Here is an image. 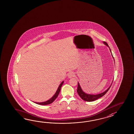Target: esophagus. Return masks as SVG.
<instances>
[{
	"mask_svg": "<svg viewBox=\"0 0 134 134\" xmlns=\"http://www.w3.org/2000/svg\"><path fill=\"white\" fill-rule=\"evenodd\" d=\"M74 76H75V74L73 72H70L68 73V78H70V79L72 77H74Z\"/></svg>",
	"mask_w": 134,
	"mask_h": 134,
	"instance_id": "34e87169",
	"label": "esophagus"
}]
</instances>
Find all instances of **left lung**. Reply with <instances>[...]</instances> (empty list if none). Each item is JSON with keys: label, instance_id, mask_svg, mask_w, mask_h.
Listing matches in <instances>:
<instances>
[{"label": "left lung", "instance_id": "left-lung-1", "mask_svg": "<svg viewBox=\"0 0 134 134\" xmlns=\"http://www.w3.org/2000/svg\"><path fill=\"white\" fill-rule=\"evenodd\" d=\"M103 43L105 44L106 46H108L109 47V46L108 44H107V43L105 42H103ZM110 51L111 52L110 49ZM111 55L113 56V54H111ZM111 86V84L109 87L108 88L107 90H106L105 91L103 92V93H101L100 94H96V95H92V94H88L85 93L84 91H83L81 89L79 83L78 82V86H77V92L78 94L79 95L80 97L82 100H84L87 101V102H93V101H94L95 100L99 99L100 97H103V96H104L106 93V92L108 91L110 89Z\"/></svg>", "mask_w": 134, "mask_h": 134}]
</instances>
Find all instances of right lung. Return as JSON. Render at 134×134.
Wrapping results in <instances>:
<instances>
[{
	"label": "right lung",
	"mask_w": 134,
	"mask_h": 134,
	"mask_svg": "<svg viewBox=\"0 0 134 134\" xmlns=\"http://www.w3.org/2000/svg\"><path fill=\"white\" fill-rule=\"evenodd\" d=\"M63 83H64V81H62V82H61V83L60 84V85L59 86V87H58V88L57 91L55 92V93L54 95L53 96V97H52L50 99H49V100H47V101H46V102H43V103H35H35H36V104H38L43 105H48V104L52 103H53V102L54 101V100L56 99V98L58 97V95H59V92H60L61 88L62 86V85L63 84Z\"/></svg>",
	"instance_id": "add662e5"
}]
</instances>
